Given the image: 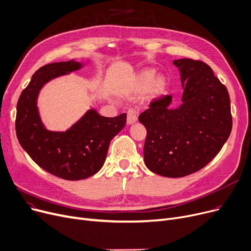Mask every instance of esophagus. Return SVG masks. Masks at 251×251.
I'll return each instance as SVG.
<instances>
[{
    "label": "esophagus",
    "instance_id": "1",
    "mask_svg": "<svg viewBox=\"0 0 251 251\" xmlns=\"http://www.w3.org/2000/svg\"><path fill=\"white\" fill-rule=\"evenodd\" d=\"M138 111L135 110V109H129L127 111V117H126V122H127V125H132L135 124L137 121H138Z\"/></svg>",
    "mask_w": 251,
    "mask_h": 251
}]
</instances>
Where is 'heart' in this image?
<instances>
[{
  "label": "heart",
  "instance_id": "obj_1",
  "mask_svg": "<svg viewBox=\"0 0 251 251\" xmlns=\"http://www.w3.org/2000/svg\"><path fill=\"white\" fill-rule=\"evenodd\" d=\"M168 88V81L163 75H157L155 70L146 69L141 71L132 85L136 93L146 92L150 100H156L163 96Z\"/></svg>",
  "mask_w": 251,
  "mask_h": 251
}]
</instances>
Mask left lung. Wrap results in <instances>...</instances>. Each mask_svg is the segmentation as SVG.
<instances>
[{"label": "left lung", "mask_w": 251, "mask_h": 251, "mask_svg": "<svg viewBox=\"0 0 251 251\" xmlns=\"http://www.w3.org/2000/svg\"><path fill=\"white\" fill-rule=\"evenodd\" d=\"M180 73L182 103L170 108L172 97L154 100L139 116L147 129L145 164L165 177H183L216 157L232 129L227 88L203 62L174 60Z\"/></svg>", "instance_id": "8db88e82"}]
</instances>
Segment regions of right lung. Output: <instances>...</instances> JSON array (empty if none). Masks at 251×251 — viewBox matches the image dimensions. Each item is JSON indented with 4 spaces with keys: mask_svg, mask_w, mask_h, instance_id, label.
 I'll use <instances>...</instances> for the list:
<instances>
[{
    "mask_svg": "<svg viewBox=\"0 0 251 251\" xmlns=\"http://www.w3.org/2000/svg\"><path fill=\"white\" fill-rule=\"evenodd\" d=\"M84 66L72 60L41 67L17 103L16 135L21 147L39 167L66 180L96 174L104 164L110 141L126 124V113L105 117L91 108L65 131L50 130L44 126L37 106L41 89L51 80Z\"/></svg>",
    "mask_w": 251,
    "mask_h": 251,
    "instance_id": "obj_1",
    "label": "right lung"
}]
</instances>
